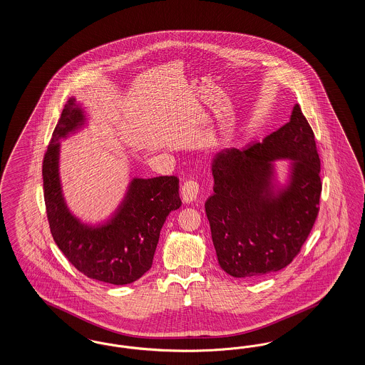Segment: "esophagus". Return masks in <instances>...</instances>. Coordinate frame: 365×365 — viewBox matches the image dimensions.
Here are the masks:
<instances>
[{
	"label": "esophagus",
	"mask_w": 365,
	"mask_h": 365,
	"mask_svg": "<svg viewBox=\"0 0 365 365\" xmlns=\"http://www.w3.org/2000/svg\"><path fill=\"white\" fill-rule=\"evenodd\" d=\"M198 194L199 185L197 180L190 179V180H186V182L183 183L182 190H180V195H182L183 202H186V203L194 202L195 199L198 198Z\"/></svg>",
	"instance_id": "34e87169"
}]
</instances>
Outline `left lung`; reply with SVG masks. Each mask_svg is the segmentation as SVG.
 <instances>
[{"instance_id": "8db88e82", "label": "left lung", "mask_w": 365, "mask_h": 365, "mask_svg": "<svg viewBox=\"0 0 365 365\" xmlns=\"http://www.w3.org/2000/svg\"><path fill=\"white\" fill-rule=\"evenodd\" d=\"M276 158L295 160L288 187L277 195L271 183ZM320 167L314 133L299 104L289 123L264 142L214 156V194L205 209L218 262L227 274L265 276L294 259L320 210Z\"/></svg>"}]
</instances>
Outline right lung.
<instances>
[{"label":"right lung","mask_w":365,"mask_h":365,"mask_svg":"<svg viewBox=\"0 0 365 365\" xmlns=\"http://www.w3.org/2000/svg\"><path fill=\"white\" fill-rule=\"evenodd\" d=\"M84 123L75 99L66 104L43 160L44 200L49 229L66 259L84 276L127 285L150 270L159 234L171 211L180 207L179 179L135 178L119 210L108 223L91 227L69 210L58 179V139Z\"/></svg>","instance_id":"obj_1"}]
</instances>
